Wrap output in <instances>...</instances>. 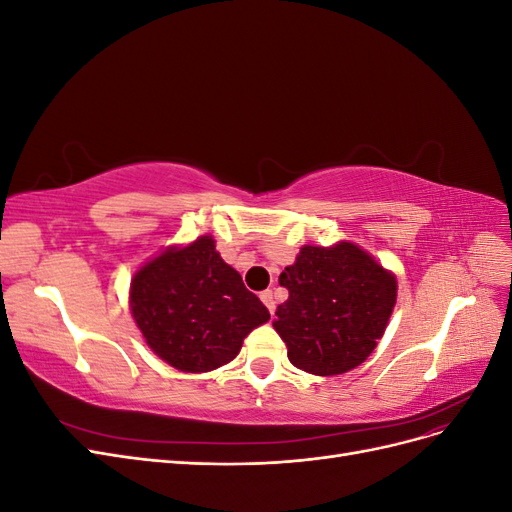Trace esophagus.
<instances>
[{"label": "esophagus", "mask_w": 512, "mask_h": 512, "mask_svg": "<svg viewBox=\"0 0 512 512\" xmlns=\"http://www.w3.org/2000/svg\"><path fill=\"white\" fill-rule=\"evenodd\" d=\"M260 301L267 305V309H269L271 314L275 312V299H273V290H265V292H260Z\"/></svg>", "instance_id": "1"}]
</instances>
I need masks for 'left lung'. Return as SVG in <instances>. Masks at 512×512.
I'll list each match as a JSON object with an SVG mask.
<instances>
[{"label": "left lung", "instance_id": "8db88e82", "mask_svg": "<svg viewBox=\"0 0 512 512\" xmlns=\"http://www.w3.org/2000/svg\"><path fill=\"white\" fill-rule=\"evenodd\" d=\"M288 299L273 327L294 367L337 376L359 367L378 346L397 301V280L359 245H305L280 275Z\"/></svg>", "mask_w": 512, "mask_h": 512}]
</instances>
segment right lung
<instances>
[{"label":"right lung","mask_w":512,"mask_h":512,"mask_svg":"<svg viewBox=\"0 0 512 512\" xmlns=\"http://www.w3.org/2000/svg\"><path fill=\"white\" fill-rule=\"evenodd\" d=\"M130 305L149 348L190 374L235 359L247 333L271 318L211 237L147 262L132 280Z\"/></svg>","instance_id":"obj_1"}]
</instances>
